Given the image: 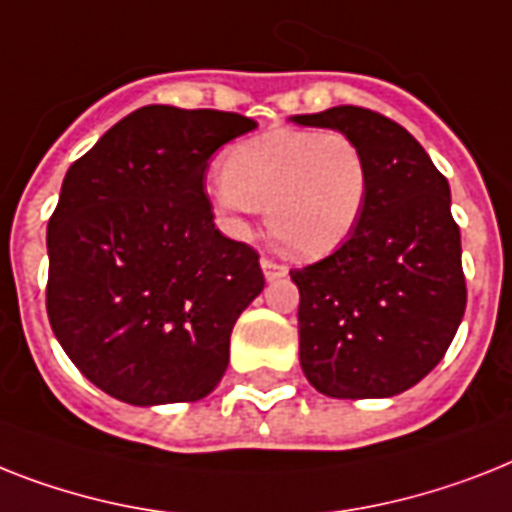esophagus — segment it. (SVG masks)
<instances>
[{
    "label": "esophagus",
    "mask_w": 512,
    "mask_h": 512,
    "mask_svg": "<svg viewBox=\"0 0 512 512\" xmlns=\"http://www.w3.org/2000/svg\"><path fill=\"white\" fill-rule=\"evenodd\" d=\"M260 265H263V273L268 281H276V278L286 276V265H281L278 260H273V257H263Z\"/></svg>",
    "instance_id": "esophagus-1"
}]
</instances>
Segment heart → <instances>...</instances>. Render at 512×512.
<instances>
[{
	"mask_svg": "<svg viewBox=\"0 0 512 512\" xmlns=\"http://www.w3.org/2000/svg\"><path fill=\"white\" fill-rule=\"evenodd\" d=\"M371 197V162L344 131L270 128L223 157L213 199L234 231L265 207L270 234L297 257L342 247Z\"/></svg>",
	"mask_w": 512,
	"mask_h": 512,
	"instance_id": "obj_1",
	"label": "heart"
}]
</instances>
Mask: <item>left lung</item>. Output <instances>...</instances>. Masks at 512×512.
I'll use <instances>...</instances> for the list:
<instances>
[{
    "label": "left lung",
    "mask_w": 512,
    "mask_h": 512,
    "mask_svg": "<svg viewBox=\"0 0 512 512\" xmlns=\"http://www.w3.org/2000/svg\"><path fill=\"white\" fill-rule=\"evenodd\" d=\"M292 120L350 134L371 162V197L350 239L289 270L299 363L326 397H394L434 371L463 321L468 289L450 184L381 112L342 105Z\"/></svg>",
    "instance_id": "left-lung-1"
}]
</instances>
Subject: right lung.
<instances>
[{"label":"right lung","mask_w":512,"mask_h":512,"mask_svg":"<svg viewBox=\"0 0 512 512\" xmlns=\"http://www.w3.org/2000/svg\"><path fill=\"white\" fill-rule=\"evenodd\" d=\"M239 112L147 105L65 173L47 226V315L62 350L128 405L197 402L263 292L255 247L215 228L205 170L252 131Z\"/></svg>","instance_id":"1"}]
</instances>
